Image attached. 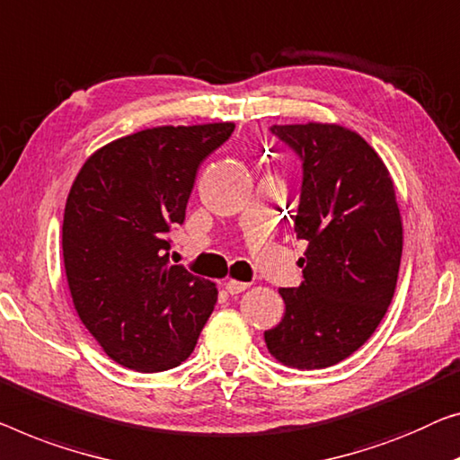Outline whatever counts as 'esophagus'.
I'll use <instances>...</instances> for the list:
<instances>
[{
    "label": "esophagus",
    "instance_id": "1",
    "mask_svg": "<svg viewBox=\"0 0 460 460\" xmlns=\"http://www.w3.org/2000/svg\"><path fill=\"white\" fill-rule=\"evenodd\" d=\"M248 287L250 283H242V280H233V279H229L227 283H225V289H227V293H231V296H239V293H243Z\"/></svg>",
    "mask_w": 460,
    "mask_h": 460
}]
</instances>
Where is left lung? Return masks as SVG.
Here are the masks:
<instances>
[{
    "mask_svg": "<svg viewBox=\"0 0 460 460\" xmlns=\"http://www.w3.org/2000/svg\"><path fill=\"white\" fill-rule=\"evenodd\" d=\"M299 156L296 221L307 242L299 287L280 289L285 316L264 332L274 359L297 369L334 366L372 337L396 289L402 223L386 164L337 123L272 126Z\"/></svg>",
    "mask_w": 460,
    "mask_h": 460,
    "instance_id": "1",
    "label": "left lung"
}]
</instances>
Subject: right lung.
Instances as JSON below:
<instances>
[{
    "label": "right lung",
    "mask_w": 460,
    "mask_h": 460,
    "mask_svg": "<svg viewBox=\"0 0 460 460\" xmlns=\"http://www.w3.org/2000/svg\"><path fill=\"white\" fill-rule=\"evenodd\" d=\"M231 121L161 126L123 136L82 164L66 202L61 250L82 324L109 358L164 372L194 351L217 287L169 262L200 163Z\"/></svg>",
    "instance_id": "obj_1"
}]
</instances>
